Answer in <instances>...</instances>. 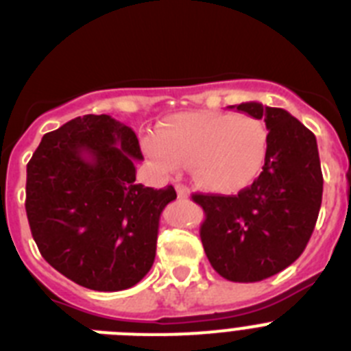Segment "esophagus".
Listing matches in <instances>:
<instances>
[{
    "mask_svg": "<svg viewBox=\"0 0 351 351\" xmlns=\"http://www.w3.org/2000/svg\"><path fill=\"white\" fill-rule=\"evenodd\" d=\"M176 191H178L179 198H186L190 195V190H188L184 184H176Z\"/></svg>",
    "mask_w": 351,
    "mask_h": 351,
    "instance_id": "34e87169",
    "label": "esophagus"
}]
</instances>
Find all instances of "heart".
Masks as SVG:
<instances>
[{
    "label": "heart",
    "mask_w": 351,
    "mask_h": 351,
    "mask_svg": "<svg viewBox=\"0 0 351 351\" xmlns=\"http://www.w3.org/2000/svg\"><path fill=\"white\" fill-rule=\"evenodd\" d=\"M269 132L262 121L230 112H188L170 117L145 142L161 169L191 167L200 188L234 193L260 176L267 158Z\"/></svg>",
    "instance_id": "1"
}]
</instances>
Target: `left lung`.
I'll return each instance as SVG.
<instances>
[{"label": "left lung", "mask_w": 351, "mask_h": 351, "mask_svg": "<svg viewBox=\"0 0 351 351\" xmlns=\"http://www.w3.org/2000/svg\"><path fill=\"white\" fill-rule=\"evenodd\" d=\"M235 108L265 121L269 149L262 172L232 197L191 198L206 213L200 239L214 271L228 281L255 283L302 255L320 213L324 176L316 137L290 112L258 101Z\"/></svg>", "instance_id": "1"}]
</instances>
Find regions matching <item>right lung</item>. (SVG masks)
<instances>
[{
	"instance_id": "right-lung-1",
	"label": "right lung",
	"mask_w": 351,
	"mask_h": 351,
	"mask_svg": "<svg viewBox=\"0 0 351 351\" xmlns=\"http://www.w3.org/2000/svg\"><path fill=\"white\" fill-rule=\"evenodd\" d=\"M144 160L132 128L107 114L43 135L27 163L26 213L40 253L73 283L96 291L132 288L153 267L160 216L173 186L135 181Z\"/></svg>"
}]
</instances>
